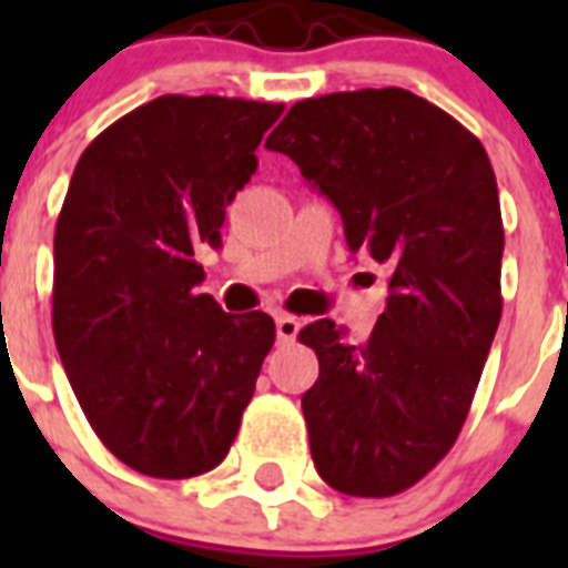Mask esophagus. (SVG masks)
Listing matches in <instances>:
<instances>
[{
	"instance_id": "34e87169",
	"label": "esophagus",
	"mask_w": 568,
	"mask_h": 568,
	"mask_svg": "<svg viewBox=\"0 0 568 568\" xmlns=\"http://www.w3.org/2000/svg\"><path fill=\"white\" fill-rule=\"evenodd\" d=\"M301 333V318H294V315H276V338L280 342H294Z\"/></svg>"
}]
</instances>
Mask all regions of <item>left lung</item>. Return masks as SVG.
<instances>
[{
  "label": "left lung",
  "mask_w": 568,
  "mask_h": 568,
  "mask_svg": "<svg viewBox=\"0 0 568 568\" xmlns=\"http://www.w3.org/2000/svg\"><path fill=\"white\" fill-rule=\"evenodd\" d=\"M265 146L336 205L347 247L392 271L368 342L329 318L297 336L321 365L303 395L315 468L345 495L404 493L454 448L501 321L489 155L404 88L294 102Z\"/></svg>",
  "instance_id": "1"
}]
</instances>
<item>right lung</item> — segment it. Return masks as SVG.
I'll return each mask as SVG.
<instances>
[{"instance_id":"right-lung-1","label":"right lung","mask_w":568,"mask_h":568,"mask_svg":"<svg viewBox=\"0 0 568 568\" xmlns=\"http://www.w3.org/2000/svg\"><path fill=\"white\" fill-rule=\"evenodd\" d=\"M283 105L168 93L97 135L55 226L52 333L102 445L141 475L221 466L274 347L265 312L196 294V247L256 173Z\"/></svg>"}]
</instances>
